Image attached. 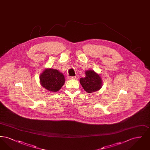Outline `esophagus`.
<instances>
[{"label":"esophagus","instance_id":"34e87169","mask_svg":"<svg viewBox=\"0 0 150 150\" xmlns=\"http://www.w3.org/2000/svg\"><path fill=\"white\" fill-rule=\"evenodd\" d=\"M75 78V76H69L68 79L69 80H71V79H74Z\"/></svg>","mask_w":150,"mask_h":150}]
</instances>
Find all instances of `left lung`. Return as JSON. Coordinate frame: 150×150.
Here are the masks:
<instances>
[{
	"label": "left lung",
	"instance_id": "left-lung-1",
	"mask_svg": "<svg viewBox=\"0 0 150 150\" xmlns=\"http://www.w3.org/2000/svg\"><path fill=\"white\" fill-rule=\"evenodd\" d=\"M85 78L80 80L81 85L88 93H93L100 90L102 86V79L100 75L93 70H88L86 72Z\"/></svg>",
	"mask_w": 150,
	"mask_h": 150
}]
</instances>
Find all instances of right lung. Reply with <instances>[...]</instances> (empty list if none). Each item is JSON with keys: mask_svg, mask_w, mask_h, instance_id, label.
<instances>
[{"mask_svg": "<svg viewBox=\"0 0 150 150\" xmlns=\"http://www.w3.org/2000/svg\"><path fill=\"white\" fill-rule=\"evenodd\" d=\"M40 84L44 88L51 91L57 92L64 84V75L57 70L45 69L40 76Z\"/></svg>", "mask_w": 150, "mask_h": 150, "instance_id": "add662e5", "label": "right lung"}]
</instances>
